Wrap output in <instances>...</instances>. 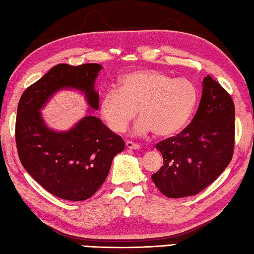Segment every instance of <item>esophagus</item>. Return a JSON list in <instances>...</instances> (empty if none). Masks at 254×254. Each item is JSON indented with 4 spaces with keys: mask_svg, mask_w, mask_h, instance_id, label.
<instances>
[{
    "mask_svg": "<svg viewBox=\"0 0 254 254\" xmlns=\"http://www.w3.org/2000/svg\"><path fill=\"white\" fill-rule=\"evenodd\" d=\"M126 146H127L128 149H139V147H141L138 144H135V143H133V142H131V141H127Z\"/></svg>",
    "mask_w": 254,
    "mask_h": 254,
    "instance_id": "esophagus-1",
    "label": "esophagus"
}]
</instances>
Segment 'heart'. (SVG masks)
<instances>
[{
    "mask_svg": "<svg viewBox=\"0 0 254 254\" xmlns=\"http://www.w3.org/2000/svg\"><path fill=\"white\" fill-rule=\"evenodd\" d=\"M199 93L191 79L174 78L157 69H137L124 75L120 88L105 91L100 102L101 118L113 132L127 130L139 112L134 133L153 132L171 137L190 123Z\"/></svg>",
    "mask_w": 254,
    "mask_h": 254,
    "instance_id": "obj_1",
    "label": "heart"
}]
</instances>
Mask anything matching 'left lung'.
Instances as JSON below:
<instances>
[{
	"instance_id": "obj_1",
	"label": "left lung",
	"mask_w": 254,
	"mask_h": 254,
	"mask_svg": "<svg viewBox=\"0 0 254 254\" xmlns=\"http://www.w3.org/2000/svg\"><path fill=\"white\" fill-rule=\"evenodd\" d=\"M202 86V98L191 124L177 136L156 145L164 166L152 180L167 197L195 195L217 179L233 157L234 101L209 75Z\"/></svg>"
}]
</instances>
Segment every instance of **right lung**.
<instances>
[{"label":"right lung","instance_id":"right-lung-1","mask_svg":"<svg viewBox=\"0 0 254 254\" xmlns=\"http://www.w3.org/2000/svg\"><path fill=\"white\" fill-rule=\"evenodd\" d=\"M101 69L97 63L58 64L29 86L18 102L15 137L21 165L48 192L68 201L94 195L124 142L93 115H86L67 131H56L48 127L40 110L63 89L79 91L89 110H98L95 82Z\"/></svg>","mask_w":254,"mask_h":254}]
</instances>
